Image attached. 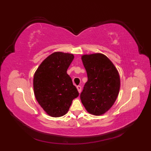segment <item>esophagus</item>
Returning <instances> with one entry per match:
<instances>
[{"instance_id":"34e87169","label":"esophagus","mask_w":151,"mask_h":151,"mask_svg":"<svg viewBox=\"0 0 151 151\" xmlns=\"http://www.w3.org/2000/svg\"><path fill=\"white\" fill-rule=\"evenodd\" d=\"M76 88H77V90H78V93H80L81 92V88H82V87H81V86H80V85H78V86H76Z\"/></svg>"}]
</instances>
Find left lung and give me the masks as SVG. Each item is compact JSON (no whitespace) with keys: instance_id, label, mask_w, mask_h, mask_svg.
Returning <instances> with one entry per match:
<instances>
[{"instance_id":"left-lung-1","label":"left lung","mask_w":151,"mask_h":151,"mask_svg":"<svg viewBox=\"0 0 151 151\" xmlns=\"http://www.w3.org/2000/svg\"><path fill=\"white\" fill-rule=\"evenodd\" d=\"M88 81L81 94L86 111L94 115L104 114L113 105L120 89V77L113 64L100 53L83 55Z\"/></svg>"}]
</instances>
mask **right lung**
Returning a JSON list of instances; mask_svg holds the SVG:
<instances>
[{
	"instance_id": "right-lung-1",
	"label": "right lung",
	"mask_w": 151,
	"mask_h": 151,
	"mask_svg": "<svg viewBox=\"0 0 151 151\" xmlns=\"http://www.w3.org/2000/svg\"><path fill=\"white\" fill-rule=\"evenodd\" d=\"M74 58L69 53L57 52L45 58L33 79L36 99L50 116L59 117L68 112L78 96L76 86L66 71Z\"/></svg>"
}]
</instances>
